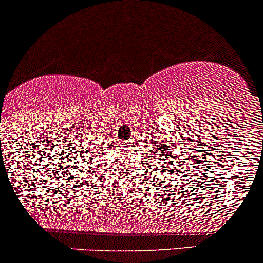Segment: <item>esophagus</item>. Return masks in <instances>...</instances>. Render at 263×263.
<instances>
[{
  "label": "esophagus",
  "instance_id": "1",
  "mask_svg": "<svg viewBox=\"0 0 263 263\" xmlns=\"http://www.w3.org/2000/svg\"><path fill=\"white\" fill-rule=\"evenodd\" d=\"M129 145H131V142L129 141H122L121 146H129Z\"/></svg>",
  "mask_w": 263,
  "mask_h": 263
}]
</instances>
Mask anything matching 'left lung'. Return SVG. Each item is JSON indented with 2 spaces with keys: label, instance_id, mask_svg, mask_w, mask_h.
<instances>
[{
  "label": "left lung",
  "instance_id": "obj_1",
  "mask_svg": "<svg viewBox=\"0 0 263 263\" xmlns=\"http://www.w3.org/2000/svg\"><path fill=\"white\" fill-rule=\"evenodd\" d=\"M155 150L156 153H159V156H160L159 161H161V166H166V168L169 166V168H173V164L169 163V158H171L172 155V151L171 148H169L168 144H165L164 141L156 142Z\"/></svg>",
  "mask_w": 263,
  "mask_h": 263
}]
</instances>
